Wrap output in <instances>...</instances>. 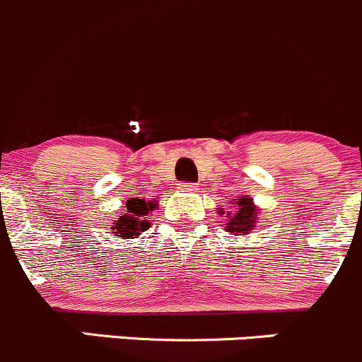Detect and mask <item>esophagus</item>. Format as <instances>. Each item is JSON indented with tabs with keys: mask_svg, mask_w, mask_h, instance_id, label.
I'll use <instances>...</instances> for the list:
<instances>
[{
	"mask_svg": "<svg viewBox=\"0 0 362 362\" xmlns=\"http://www.w3.org/2000/svg\"><path fill=\"white\" fill-rule=\"evenodd\" d=\"M177 188H180L181 192H197V189H199L195 185H193V182H181Z\"/></svg>",
	"mask_w": 362,
	"mask_h": 362,
	"instance_id": "obj_1",
	"label": "esophagus"
}]
</instances>
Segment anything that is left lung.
I'll return each instance as SVG.
<instances>
[{"label":"left lung","mask_w":362,"mask_h":362,"mask_svg":"<svg viewBox=\"0 0 362 362\" xmlns=\"http://www.w3.org/2000/svg\"><path fill=\"white\" fill-rule=\"evenodd\" d=\"M233 206H235V212H228V223H226L225 230L230 232L232 235H247L252 230L256 223V216H258V209L252 204L251 199L247 197H238L233 199Z\"/></svg>","instance_id":"left-lung-1"}]
</instances>
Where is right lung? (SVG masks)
I'll return each mask as SVG.
<instances>
[{"label":"right lung","instance_id":"add662e5","mask_svg":"<svg viewBox=\"0 0 362 362\" xmlns=\"http://www.w3.org/2000/svg\"><path fill=\"white\" fill-rule=\"evenodd\" d=\"M125 212L118 216L117 223H113L111 230L115 235H120L122 238H136L141 235V232L150 228V221L146 216L156 207L153 202H146L144 199H129L125 202Z\"/></svg>","mask_w":362,"mask_h":362}]
</instances>
